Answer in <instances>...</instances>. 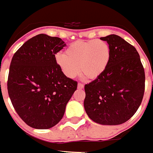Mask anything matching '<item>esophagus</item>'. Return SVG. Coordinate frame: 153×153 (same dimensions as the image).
I'll list each match as a JSON object with an SVG mask.
<instances>
[{"label":"esophagus","instance_id":"1","mask_svg":"<svg viewBox=\"0 0 153 153\" xmlns=\"http://www.w3.org/2000/svg\"><path fill=\"white\" fill-rule=\"evenodd\" d=\"M78 89H83L84 88V85L81 83H78Z\"/></svg>","mask_w":153,"mask_h":153}]
</instances>
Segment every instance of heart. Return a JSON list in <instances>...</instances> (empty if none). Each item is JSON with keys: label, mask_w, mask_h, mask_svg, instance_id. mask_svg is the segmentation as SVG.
Listing matches in <instances>:
<instances>
[{"label": "heart", "mask_w": 153, "mask_h": 153, "mask_svg": "<svg viewBox=\"0 0 153 153\" xmlns=\"http://www.w3.org/2000/svg\"><path fill=\"white\" fill-rule=\"evenodd\" d=\"M56 62L64 75L73 78L80 69L88 78L100 76L111 59V48L105 41L98 39L76 41L67 48L65 53H57Z\"/></svg>", "instance_id": "obj_1"}]
</instances>
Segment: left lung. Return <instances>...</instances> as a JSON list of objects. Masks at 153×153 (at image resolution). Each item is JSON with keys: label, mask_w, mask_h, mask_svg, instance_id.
<instances>
[{"label": "left lung", "mask_w": 153, "mask_h": 153, "mask_svg": "<svg viewBox=\"0 0 153 153\" xmlns=\"http://www.w3.org/2000/svg\"><path fill=\"white\" fill-rule=\"evenodd\" d=\"M111 48L105 72L85 85V109L100 125H121L130 119L142 102L145 72L134 47L116 35L100 38Z\"/></svg>", "instance_id": "left-lung-1"}]
</instances>
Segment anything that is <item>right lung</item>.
Segmentation results:
<instances>
[{"instance_id": "obj_1", "label": "right lung", "mask_w": 153, "mask_h": 153, "mask_svg": "<svg viewBox=\"0 0 153 153\" xmlns=\"http://www.w3.org/2000/svg\"><path fill=\"white\" fill-rule=\"evenodd\" d=\"M65 47L61 38L40 34L14 53L7 80L13 106L23 122L36 129L55 126L78 82L67 78L55 55Z\"/></svg>"}]
</instances>
